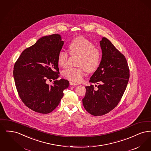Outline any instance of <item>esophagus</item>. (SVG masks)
<instances>
[{
	"label": "esophagus",
	"mask_w": 151,
	"mask_h": 151,
	"mask_svg": "<svg viewBox=\"0 0 151 151\" xmlns=\"http://www.w3.org/2000/svg\"><path fill=\"white\" fill-rule=\"evenodd\" d=\"M70 84L71 86H78V84L72 82V81H70Z\"/></svg>",
	"instance_id": "obj_1"
}]
</instances>
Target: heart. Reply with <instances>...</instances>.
<instances>
[{
  "label": "heart",
  "mask_w": 151,
  "mask_h": 151,
  "mask_svg": "<svg viewBox=\"0 0 151 151\" xmlns=\"http://www.w3.org/2000/svg\"><path fill=\"white\" fill-rule=\"evenodd\" d=\"M69 48L72 55H80L78 67H69L62 72L65 78L73 82L78 83L83 80L86 73L95 72L101 63L100 51L95 47L91 41L83 36L75 38L69 45ZM69 54L65 51H59L57 61L59 65L65 68L68 65Z\"/></svg>",
  "instance_id": "obj_1"
}]
</instances>
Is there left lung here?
<instances>
[{
  "label": "left lung",
  "instance_id": "left-lung-1",
  "mask_svg": "<svg viewBox=\"0 0 151 151\" xmlns=\"http://www.w3.org/2000/svg\"><path fill=\"white\" fill-rule=\"evenodd\" d=\"M100 46L102 52L100 65L89 80L98 84V89H94L93 85L86 86L83 99L84 107L94 116L105 115L117 106L129 78V67L124 55L105 37L101 41Z\"/></svg>",
  "mask_w": 151,
  "mask_h": 151
}]
</instances>
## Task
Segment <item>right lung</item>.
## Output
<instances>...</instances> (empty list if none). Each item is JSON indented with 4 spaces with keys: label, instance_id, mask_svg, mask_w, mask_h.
I'll return each mask as SVG.
<instances>
[{
    "label": "right lung",
    "instance_id": "obj_1",
    "mask_svg": "<svg viewBox=\"0 0 151 151\" xmlns=\"http://www.w3.org/2000/svg\"><path fill=\"white\" fill-rule=\"evenodd\" d=\"M63 45L59 35L45 36L23 51L16 61L13 75L19 96L30 109L47 114L57 108L69 86L59 74L58 55ZM54 80L52 85L47 81Z\"/></svg>",
    "mask_w": 151,
    "mask_h": 151
}]
</instances>
